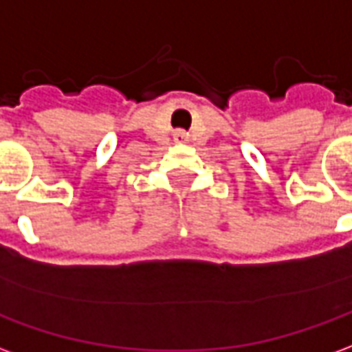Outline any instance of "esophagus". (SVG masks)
I'll list each match as a JSON object with an SVG mask.
<instances>
[{
    "label": "esophagus",
    "mask_w": 352,
    "mask_h": 352,
    "mask_svg": "<svg viewBox=\"0 0 352 352\" xmlns=\"http://www.w3.org/2000/svg\"><path fill=\"white\" fill-rule=\"evenodd\" d=\"M186 135H184V131H175V139L177 141H181V139H184Z\"/></svg>",
    "instance_id": "obj_1"
}]
</instances>
